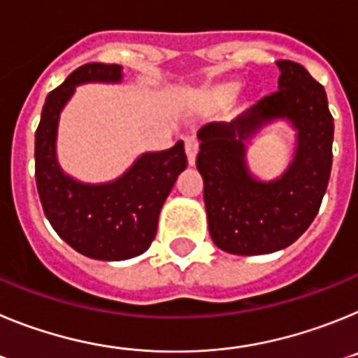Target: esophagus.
Segmentation results:
<instances>
[{"instance_id":"34e87169","label":"esophagus","mask_w":358,"mask_h":358,"mask_svg":"<svg viewBox=\"0 0 358 358\" xmlns=\"http://www.w3.org/2000/svg\"><path fill=\"white\" fill-rule=\"evenodd\" d=\"M185 148H186V156H188V163L194 164L195 157H197L199 152V140L195 136H188L185 140Z\"/></svg>"}]
</instances>
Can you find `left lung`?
<instances>
[{
	"instance_id": "obj_1",
	"label": "left lung",
	"mask_w": 358,
	"mask_h": 358,
	"mask_svg": "<svg viewBox=\"0 0 358 358\" xmlns=\"http://www.w3.org/2000/svg\"><path fill=\"white\" fill-rule=\"evenodd\" d=\"M276 64L280 90L231 123H210L197 134L210 235L231 255H268L289 248L315 218L330 179L334 116L327 91L301 64ZM276 117L290 119L298 129L296 156L281 180L260 183L245 169L243 140Z\"/></svg>"
}]
</instances>
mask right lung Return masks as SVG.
<instances>
[{
	"mask_svg": "<svg viewBox=\"0 0 358 358\" xmlns=\"http://www.w3.org/2000/svg\"><path fill=\"white\" fill-rule=\"evenodd\" d=\"M118 64L91 62L77 68L50 91L36 131V182L46 218L57 235L94 260L134 258L150 248L157 218L177 176L186 169L185 143L148 152L125 176L109 185H80L64 176L55 161L57 122L82 82H118Z\"/></svg>",
	"mask_w": 358,
	"mask_h": 358,
	"instance_id": "right-lung-1",
	"label": "right lung"
}]
</instances>
